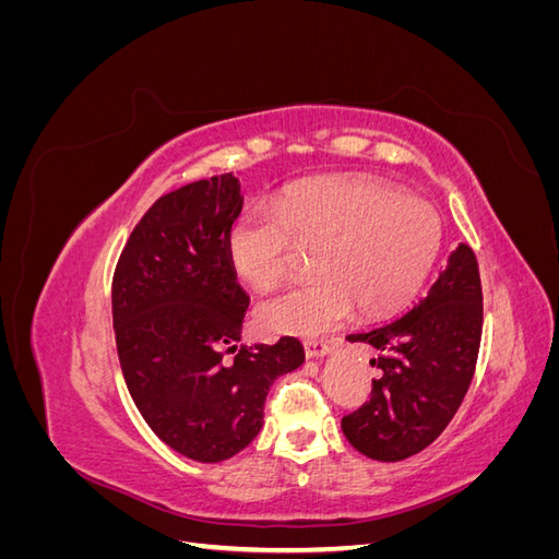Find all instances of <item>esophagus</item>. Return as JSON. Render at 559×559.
I'll return each instance as SVG.
<instances>
[{
  "instance_id": "obj_1",
  "label": "esophagus",
  "mask_w": 559,
  "mask_h": 559,
  "mask_svg": "<svg viewBox=\"0 0 559 559\" xmlns=\"http://www.w3.org/2000/svg\"><path fill=\"white\" fill-rule=\"evenodd\" d=\"M302 347H306L308 359H317V357H324V354H329L331 343L329 341H306L302 343Z\"/></svg>"
}]
</instances>
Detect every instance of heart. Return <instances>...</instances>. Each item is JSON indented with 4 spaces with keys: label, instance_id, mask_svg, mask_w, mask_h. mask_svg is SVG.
Wrapping results in <instances>:
<instances>
[{
    "label": "heart",
    "instance_id": "b5f03b06",
    "mask_svg": "<svg viewBox=\"0 0 559 559\" xmlns=\"http://www.w3.org/2000/svg\"><path fill=\"white\" fill-rule=\"evenodd\" d=\"M441 216L419 198L373 179H312L286 189L273 212L251 210L228 230L230 263L253 289L280 284L294 247L314 251L319 277L263 300L259 326L317 337L359 310L386 317L415 298L441 249Z\"/></svg>",
    "mask_w": 559,
    "mask_h": 559
}]
</instances>
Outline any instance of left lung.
I'll use <instances>...</instances> for the list:
<instances>
[{"label": "left lung", "mask_w": 559, "mask_h": 559, "mask_svg": "<svg viewBox=\"0 0 559 559\" xmlns=\"http://www.w3.org/2000/svg\"><path fill=\"white\" fill-rule=\"evenodd\" d=\"M483 335L478 259L460 245L427 298L396 321L347 335L378 352L368 401L343 417V433L361 454L401 462L431 445L450 425L476 373Z\"/></svg>", "instance_id": "left-lung-1"}]
</instances>
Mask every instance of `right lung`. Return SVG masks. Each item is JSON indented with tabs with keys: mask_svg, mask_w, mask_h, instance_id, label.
I'll return each mask as SVG.
<instances>
[{
	"mask_svg": "<svg viewBox=\"0 0 559 559\" xmlns=\"http://www.w3.org/2000/svg\"><path fill=\"white\" fill-rule=\"evenodd\" d=\"M240 212L233 173L158 198L132 228L111 282L128 392L151 431L195 462L245 450L263 427L270 386L306 359L292 335L238 347L249 298L228 230Z\"/></svg>",
	"mask_w": 559,
	"mask_h": 559,
	"instance_id": "1",
	"label": "right lung"
}]
</instances>
